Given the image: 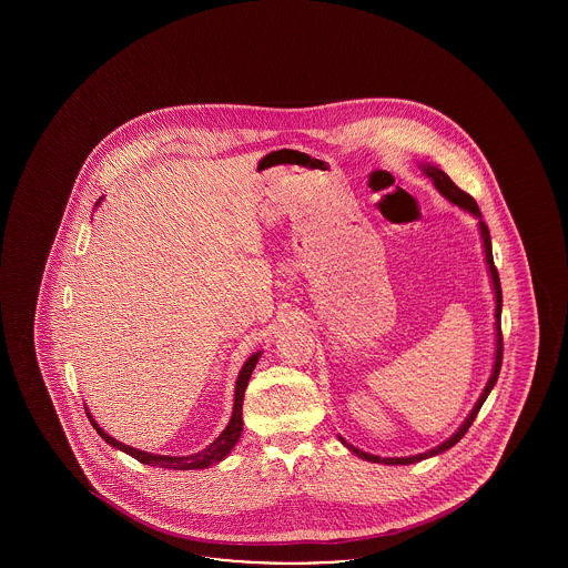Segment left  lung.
Segmentation results:
<instances>
[{
  "label": "left lung",
  "mask_w": 568,
  "mask_h": 568,
  "mask_svg": "<svg viewBox=\"0 0 568 568\" xmlns=\"http://www.w3.org/2000/svg\"><path fill=\"white\" fill-rule=\"evenodd\" d=\"M422 170H424V174L430 179L434 183V187L438 190V193L443 195V197H447L452 204H456L459 209H464V211H468L470 215L477 216L479 219V232H481V241H484V251H486V262H487V271H489V276H491V285H494V297H496V313H494V317H496V353H494V368H491V375L487 378L486 389H484V394L479 396V400H477V405L473 406V410H470V415L466 417V422L459 426L456 433L452 434L445 443H440L438 447H434L430 452H426V454H417V456H408V458H378V456H373V454H366V452H362V449H357V447H353L349 445L343 436H338L341 438V443L353 452L355 456H359L362 459H368V462H377V464H415V462H422V459L433 458V456H438V454H443V452H447V449H452L456 443H458L459 438L464 436V434L468 433V428L473 426V422H475V417H477V413H479V408L484 406L486 403L487 396H489V392H491V387L496 385V381H498V375H500V366H503V332H500V313H503V290H500V278H498V271H496V266H494V257H491V239H489V230H487L486 221L481 219V211H479V206H477V202H475V197L473 195H468L466 191L459 190L458 185L440 170V168H436V165H430V163H424L422 165Z\"/></svg>",
  "instance_id": "1"
}]
</instances>
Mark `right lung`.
Masks as SVG:
<instances>
[{"label":"right lung","mask_w":568,"mask_h":568,"mask_svg":"<svg viewBox=\"0 0 568 568\" xmlns=\"http://www.w3.org/2000/svg\"><path fill=\"white\" fill-rule=\"evenodd\" d=\"M102 200H104V197H100V200H98V204H100ZM98 204H95V206H98ZM260 355H262V352L253 353V355L244 362L243 371L239 373V378H236V394H234V408H232L230 424L225 426V430L219 434V436H216V440H213L206 449H202V452H197V454H193V456H183V458H179V456H155V454L140 452V449H134V447L123 445V443H119L116 438H112L110 434L104 433V430L95 424V419H93V415H91V413H87V415H89V419H91V426L98 430V434H100L109 445L116 447V449H121V452H125V454H130L132 458L138 459V462H142V464L160 466V468H170V470H195V468H209V466H213L216 462H221V459L225 458V456L234 449V445L239 443V438H241V434H243L244 389H246V385H248V378H251V373H253V368H255V364H257Z\"/></svg>","instance_id":"right-lung-1"}]
</instances>
